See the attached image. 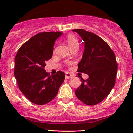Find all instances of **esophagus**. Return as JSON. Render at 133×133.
I'll use <instances>...</instances> for the list:
<instances>
[{
    "label": "esophagus",
    "instance_id": "esophagus-1",
    "mask_svg": "<svg viewBox=\"0 0 133 133\" xmlns=\"http://www.w3.org/2000/svg\"><path fill=\"white\" fill-rule=\"evenodd\" d=\"M72 77V75L71 74H70V73H68V72L65 73V79H70V78H71Z\"/></svg>",
    "mask_w": 133,
    "mask_h": 133
}]
</instances>
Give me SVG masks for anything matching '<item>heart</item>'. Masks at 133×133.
I'll return each mask as SVG.
<instances>
[{
  "label": "heart",
  "instance_id": "b5f03b06",
  "mask_svg": "<svg viewBox=\"0 0 133 133\" xmlns=\"http://www.w3.org/2000/svg\"><path fill=\"white\" fill-rule=\"evenodd\" d=\"M67 42H68L69 46L70 47V48L76 46V45H79V41L77 40V37H76L73 34H69L68 35V37L66 38Z\"/></svg>",
  "mask_w": 133,
  "mask_h": 133
}]
</instances>
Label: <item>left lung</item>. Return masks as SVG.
<instances>
[{"instance_id":"8db88e82","label":"left lung","mask_w":133,"mask_h":133,"mask_svg":"<svg viewBox=\"0 0 133 133\" xmlns=\"http://www.w3.org/2000/svg\"><path fill=\"white\" fill-rule=\"evenodd\" d=\"M72 30L78 34L84 43L78 71L89 76L86 80L81 79V84L75 94L82 103L96 105L110 93L115 84L117 71L116 56L108 44L95 34L81 29Z\"/></svg>"}]
</instances>
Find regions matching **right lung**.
Returning a JSON list of instances; mask_svg holds the SVG:
<instances>
[{
	"instance_id": "1",
	"label": "right lung",
	"mask_w": 133,
	"mask_h": 133,
	"mask_svg": "<svg viewBox=\"0 0 133 133\" xmlns=\"http://www.w3.org/2000/svg\"><path fill=\"white\" fill-rule=\"evenodd\" d=\"M61 35L60 32L37 34L20 47L15 57L14 76L19 89L36 104L51 101L64 81L62 72L50 76L44 69L52 56L55 41Z\"/></svg>"
}]
</instances>
